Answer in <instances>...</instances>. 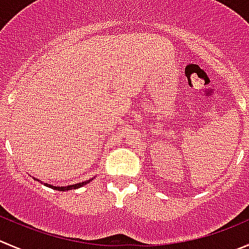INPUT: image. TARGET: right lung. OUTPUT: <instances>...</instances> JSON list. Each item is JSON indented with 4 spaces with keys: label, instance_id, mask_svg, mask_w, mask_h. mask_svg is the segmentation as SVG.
<instances>
[{
    "label": "right lung",
    "instance_id": "add662e5",
    "mask_svg": "<svg viewBox=\"0 0 249 249\" xmlns=\"http://www.w3.org/2000/svg\"><path fill=\"white\" fill-rule=\"evenodd\" d=\"M38 181V180H37ZM88 182H90V180L88 181H84V182H79V183H75V185H71V186H66V187H57V186H51L48 185V183H45L46 186H48V187H52V189L54 190H58V191H71V190H75V189H79V187H81V186L86 185Z\"/></svg>",
    "mask_w": 249,
    "mask_h": 249
}]
</instances>
